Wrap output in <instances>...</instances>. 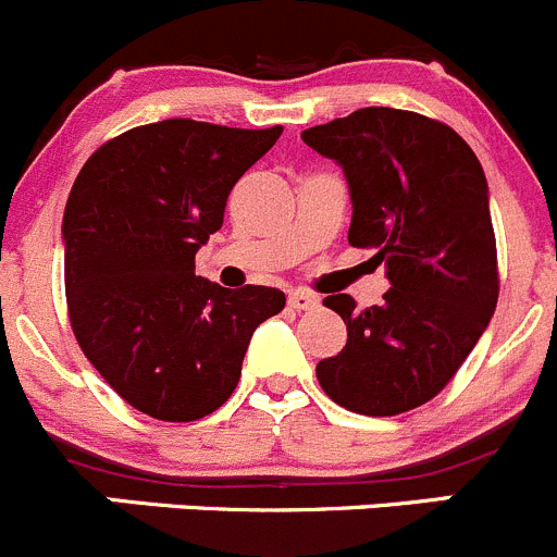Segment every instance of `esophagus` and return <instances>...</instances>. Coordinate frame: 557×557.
<instances>
[{
	"instance_id": "34e87169",
	"label": "esophagus",
	"mask_w": 557,
	"mask_h": 557,
	"mask_svg": "<svg viewBox=\"0 0 557 557\" xmlns=\"http://www.w3.org/2000/svg\"><path fill=\"white\" fill-rule=\"evenodd\" d=\"M317 302H319L317 295H311V292H306V289L289 292V306L297 308V311H308V308H313Z\"/></svg>"
}]
</instances>
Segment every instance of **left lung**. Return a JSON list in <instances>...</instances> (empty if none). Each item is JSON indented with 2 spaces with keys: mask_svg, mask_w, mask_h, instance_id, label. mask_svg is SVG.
<instances>
[{
  "mask_svg": "<svg viewBox=\"0 0 557 557\" xmlns=\"http://www.w3.org/2000/svg\"><path fill=\"white\" fill-rule=\"evenodd\" d=\"M300 137L341 164L349 244L376 249L389 281L382 306L324 297L346 346L319 362L317 379L357 414H404L447 387L498 302L487 178L453 126L411 110L362 108Z\"/></svg>",
  "mask_w": 557,
  "mask_h": 557,
  "instance_id": "8db88e82",
  "label": "left lung"
}]
</instances>
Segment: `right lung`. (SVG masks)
<instances>
[{"label":"right lung","mask_w":557,"mask_h":557,"mask_svg":"<svg viewBox=\"0 0 557 557\" xmlns=\"http://www.w3.org/2000/svg\"><path fill=\"white\" fill-rule=\"evenodd\" d=\"M281 132L157 121L99 146L75 178L62 222L73 333L99 376L153 420L216 411L255 330L284 308L273 286L195 276L230 191Z\"/></svg>","instance_id":"right-lung-1"}]
</instances>
